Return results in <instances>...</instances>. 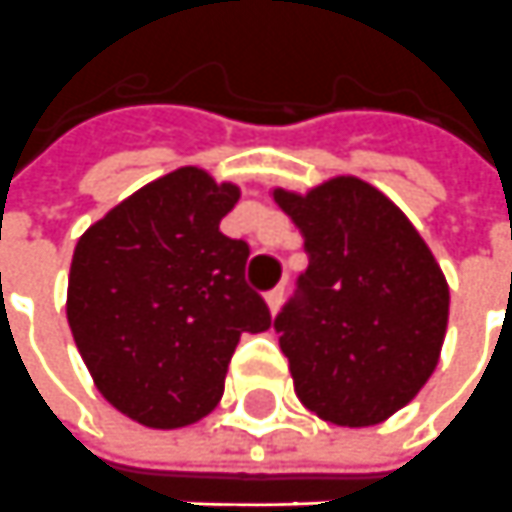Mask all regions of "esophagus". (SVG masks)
Listing matches in <instances>:
<instances>
[{
  "label": "esophagus",
  "instance_id": "1",
  "mask_svg": "<svg viewBox=\"0 0 512 512\" xmlns=\"http://www.w3.org/2000/svg\"><path fill=\"white\" fill-rule=\"evenodd\" d=\"M264 301H267V306H270V312L276 315L278 306H281V301H284V287H276V290L267 292V295H264Z\"/></svg>",
  "mask_w": 512,
  "mask_h": 512
}]
</instances>
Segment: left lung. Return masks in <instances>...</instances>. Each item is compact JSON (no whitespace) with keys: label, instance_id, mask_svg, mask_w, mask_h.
Wrapping results in <instances>:
<instances>
[{"label":"left lung","instance_id":"left-lung-1","mask_svg":"<svg viewBox=\"0 0 512 512\" xmlns=\"http://www.w3.org/2000/svg\"><path fill=\"white\" fill-rule=\"evenodd\" d=\"M303 234L309 267L273 326L295 396L337 426L407 407L438 368L449 284L404 211L340 175L306 195L273 189Z\"/></svg>","mask_w":512,"mask_h":512}]
</instances>
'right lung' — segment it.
Segmentation results:
<instances>
[{"instance_id": "add662e5", "label": "right lung", "mask_w": 512, "mask_h": 512, "mask_svg": "<svg viewBox=\"0 0 512 512\" xmlns=\"http://www.w3.org/2000/svg\"><path fill=\"white\" fill-rule=\"evenodd\" d=\"M239 186L181 167L147 183L77 239L66 317L108 404L178 429L220 404L239 337L270 329L245 281L250 248L220 231Z\"/></svg>"}]
</instances>
